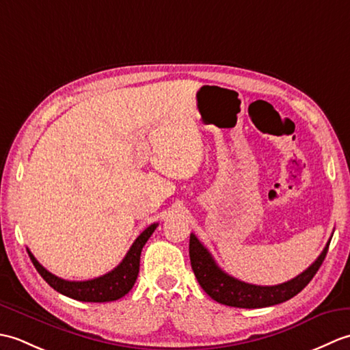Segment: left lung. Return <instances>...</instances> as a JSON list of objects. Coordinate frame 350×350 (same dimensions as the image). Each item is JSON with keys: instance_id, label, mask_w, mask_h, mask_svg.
<instances>
[{"instance_id": "obj_1", "label": "left lung", "mask_w": 350, "mask_h": 350, "mask_svg": "<svg viewBox=\"0 0 350 350\" xmlns=\"http://www.w3.org/2000/svg\"><path fill=\"white\" fill-rule=\"evenodd\" d=\"M329 242L326 243L322 254L316 258L313 265L298 277L277 286L248 284V282L230 277L217 265L211 252L197 239V236L192 233L189 237V258L197 281L212 299L228 307L263 308L286 302L298 295L313 280L319 267L323 263Z\"/></svg>"}]
</instances>
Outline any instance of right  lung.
<instances>
[{
	"label": "right lung",
	"instance_id": "obj_1",
	"mask_svg": "<svg viewBox=\"0 0 350 350\" xmlns=\"http://www.w3.org/2000/svg\"><path fill=\"white\" fill-rule=\"evenodd\" d=\"M158 224L148 226L143 233H141L135 242L132 243L128 254L113 271L102 275V277L87 280V281H68L60 277H55L54 273L44 269V267L37 262L36 257L28 251V256L31 258L34 267L42 275V278L48 282V284L57 290L58 293L64 296H69L72 299L83 301V302H111L123 298L126 293L133 287L139 272V256L141 250L146 245L154 232Z\"/></svg>",
	"mask_w": 350,
	"mask_h": 350
}]
</instances>
